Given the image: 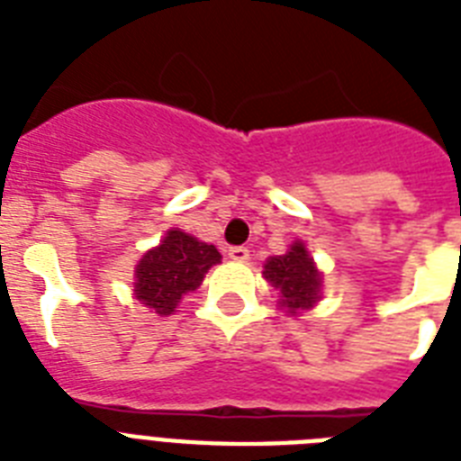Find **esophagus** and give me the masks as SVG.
<instances>
[{"mask_svg":"<svg viewBox=\"0 0 461 461\" xmlns=\"http://www.w3.org/2000/svg\"><path fill=\"white\" fill-rule=\"evenodd\" d=\"M231 260H237V263H246L249 260V249L246 246H231L230 251H227Z\"/></svg>","mask_w":461,"mask_h":461,"instance_id":"1","label":"esophagus"}]
</instances>
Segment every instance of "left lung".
I'll return each instance as SVG.
<instances>
[{
    "mask_svg": "<svg viewBox=\"0 0 461 461\" xmlns=\"http://www.w3.org/2000/svg\"><path fill=\"white\" fill-rule=\"evenodd\" d=\"M266 280L282 294V306L289 313L311 308L321 296V273L303 244H294L285 256H275L266 263Z\"/></svg>",
    "mask_w": 461,
    "mask_h": 461,
    "instance_id": "8db88e82",
    "label": "left lung"
}]
</instances>
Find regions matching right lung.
Listing matches in <instances>:
<instances>
[{
    "label": "right lung",
    "instance_id": "1",
    "mask_svg": "<svg viewBox=\"0 0 461 461\" xmlns=\"http://www.w3.org/2000/svg\"><path fill=\"white\" fill-rule=\"evenodd\" d=\"M220 258L212 244L179 230L167 231L162 244L148 251L136 267V299L159 315L174 313L181 296L201 287L205 273Z\"/></svg>",
    "mask_w": 461,
    "mask_h": 461
}]
</instances>
